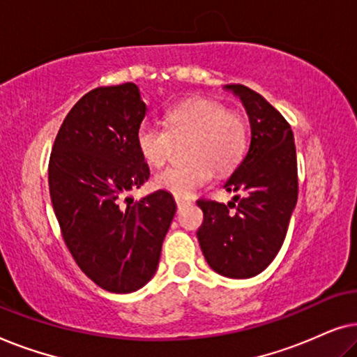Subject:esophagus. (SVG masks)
I'll return each mask as SVG.
<instances>
[{
  "instance_id": "obj_1",
  "label": "esophagus",
  "mask_w": 357,
  "mask_h": 357,
  "mask_svg": "<svg viewBox=\"0 0 357 357\" xmlns=\"http://www.w3.org/2000/svg\"><path fill=\"white\" fill-rule=\"evenodd\" d=\"M175 203H177V208L180 209L183 206V204H187L188 202H187V199H183V198H175Z\"/></svg>"
}]
</instances>
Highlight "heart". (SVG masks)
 I'll return each instance as SVG.
<instances>
[{
  "label": "heart",
  "instance_id": "b5f03b06",
  "mask_svg": "<svg viewBox=\"0 0 357 357\" xmlns=\"http://www.w3.org/2000/svg\"><path fill=\"white\" fill-rule=\"evenodd\" d=\"M165 128L143 121L136 130V148L149 165H162L175 143H187L192 164L172 165L154 175L155 188L175 198H190L219 172L232 170L248 148V123L238 112L227 110L221 102L195 99L174 105L164 119Z\"/></svg>",
  "mask_w": 357,
  "mask_h": 357
}]
</instances>
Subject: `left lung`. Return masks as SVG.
<instances>
[{"instance_id": "obj_1", "label": "left lung", "mask_w": 357, "mask_h": 357, "mask_svg": "<svg viewBox=\"0 0 357 357\" xmlns=\"http://www.w3.org/2000/svg\"><path fill=\"white\" fill-rule=\"evenodd\" d=\"M250 120L248 153L224 183L236 192L229 204L198 199L203 224L197 236L208 265L227 278L257 276L280 252L297 203L294 135L284 116L258 92L226 86Z\"/></svg>"}]
</instances>
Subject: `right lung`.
I'll list each match as a JSON object with an SVG mask.
<instances>
[{
  "label": "right lung",
  "instance_id": "1",
  "mask_svg": "<svg viewBox=\"0 0 357 357\" xmlns=\"http://www.w3.org/2000/svg\"><path fill=\"white\" fill-rule=\"evenodd\" d=\"M144 115L133 82L96 87L63 120L48 164L53 211L68 250L89 280L116 294L138 291L154 276L177 209L164 190L121 204L149 178L135 141Z\"/></svg>",
  "mask_w": 357,
  "mask_h": 357
}]
</instances>
